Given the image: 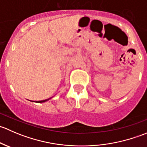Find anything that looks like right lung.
<instances>
[{"label":"right lung","instance_id":"right-lung-1","mask_svg":"<svg viewBox=\"0 0 147 147\" xmlns=\"http://www.w3.org/2000/svg\"><path fill=\"white\" fill-rule=\"evenodd\" d=\"M48 100H50V99H47V100H41V101H38L36 102H38V103H42V102H45L46 101H47Z\"/></svg>","mask_w":147,"mask_h":147}]
</instances>
